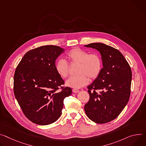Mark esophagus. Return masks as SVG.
<instances>
[{
	"instance_id": "1",
	"label": "esophagus",
	"mask_w": 146,
	"mask_h": 146,
	"mask_svg": "<svg viewBox=\"0 0 146 146\" xmlns=\"http://www.w3.org/2000/svg\"><path fill=\"white\" fill-rule=\"evenodd\" d=\"M72 91H73V92H75V93H77V92H79V90H77V89H76V88L73 89V90H72Z\"/></svg>"
}]
</instances>
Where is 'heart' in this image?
Returning a JSON list of instances; mask_svg holds the SVG:
<instances>
[{
  "label": "heart",
  "instance_id": "1",
  "mask_svg": "<svg viewBox=\"0 0 146 146\" xmlns=\"http://www.w3.org/2000/svg\"><path fill=\"white\" fill-rule=\"evenodd\" d=\"M66 58L70 64H78L76 72L78 75L70 77L66 82L68 87L81 88L89 83V78L94 80L101 72L102 61L98 54H89L87 51L77 48L70 50ZM55 70L62 78H66L69 74L70 67L64 59H60L56 63Z\"/></svg>",
  "mask_w": 146,
  "mask_h": 146
}]
</instances>
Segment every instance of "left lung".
I'll list each match as a JSON object with an SVG mask.
<instances>
[{
  "instance_id": "obj_1",
  "label": "left lung",
  "mask_w": 146,
  "mask_h": 146,
  "mask_svg": "<svg viewBox=\"0 0 146 146\" xmlns=\"http://www.w3.org/2000/svg\"><path fill=\"white\" fill-rule=\"evenodd\" d=\"M84 46L100 52L103 66L99 76L87 87L90 100L84 106V111L92 121L105 123L116 118L129 101L131 70L117 49L102 43Z\"/></svg>"
}]
</instances>
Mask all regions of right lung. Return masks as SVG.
I'll list each match as a JSON object with an SVG mask.
<instances>
[{
  "instance_id": "add662e5",
  "label": "right lung",
  "mask_w": 146,
  "mask_h": 146,
  "mask_svg": "<svg viewBox=\"0 0 146 146\" xmlns=\"http://www.w3.org/2000/svg\"><path fill=\"white\" fill-rule=\"evenodd\" d=\"M64 50L55 45L35 48L26 53L16 69L15 97L25 116L37 125L56 121L64 99L72 92L70 87L63 88L64 81L55 70V60Z\"/></svg>"
}]
</instances>
